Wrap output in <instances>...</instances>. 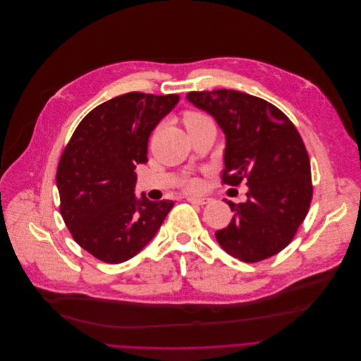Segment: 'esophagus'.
I'll list each match as a JSON object with an SVG mask.
<instances>
[{
    "label": "esophagus",
    "instance_id": "esophagus-1",
    "mask_svg": "<svg viewBox=\"0 0 361 361\" xmlns=\"http://www.w3.org/2000/svg\"><path fill=\"white\" fill-rule=\"evenodd\" d=\"M186 199H188V202H190V203H193V204H206V203H209V200H210V199H207V197H193V196H188Z\"/></svg>",
    "mask_w": 361,
    "mask_h": 361
}]
</instances>
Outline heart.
<instances>
[{
    "label": "heart",
    "instance_id": "b5f03b06",
    "mask_svg": "<svg viewBox=\"0 0 361 361\" xmlns=\"http://www.w3.org/2000/svg\"><path fill=\"white\" fill-rule=\"evenodd\" d=\"M210 121H212L210 116H207L206 114L199 112V111H186L183 114V123L188 130H190L199 125H203L206 122H210ZM186 188H188V190H197L200 188V182L197 179H188Z\"/></svg>",
    "mask_w": 361,
    "mask_h": 361
}]
</instances>
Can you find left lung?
<instances>
[{"label": "left lung", "instance_id": "obj_1", "mask_svg": "<svg viewBox=\"0 0 361 361\" xmlns=\"http://www.w3.org/2000/svg\"><path fill=\"white\" fill-rule=\"evenodd\" d=\"M226 136L222 183L249 186L245 203L228 200L233 219L214 233L231 256L256 263L289 245L313 196L310 159L292 121L270 102L233 90L189 92Z\"/></svg>", "mask_w": 361, "mask_h": 361}]
</instances>
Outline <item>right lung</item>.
<instances>
[{"label": "right lung", "instance_id": "obj_1", "mask_svg": "<svg viewBox=\"0 0 361 361\" xmlns=\"http://www.w3.org/2000/svg\"><path fill=\"white\" fill-rule=\"evenodd\" d=\"M179 95L128 92L94 108L65 147L58 169L59 210L74 240L105 263H122L155 236L172 200L135 196L136 165Z\"/></svg>", "mask_w": 361, "mask_h": 361}]
</instances>
